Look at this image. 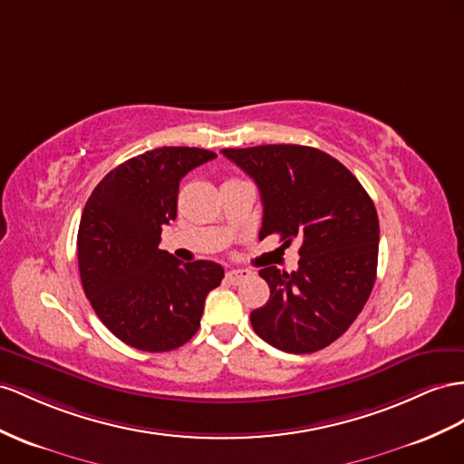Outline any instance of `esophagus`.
I'll list each match as a JSON object with an SVG mask.
<instances>
[{
	"instance_id": "34e87169",
	"label": "esophagus",
	"mask_w": 464,
	"mask_h": 464,
	"mask_svg": "<svg viewBox=\"0 0 464 464\" xmlns=\"http://www.w3.org/2000/svg\"><path fill=\"white\" fill-rule=\"evenodd\" d=\"M248 276H251V270H229L227 275H225V278H227L229 284H241Z\"/></svg>"
}]
</instances>
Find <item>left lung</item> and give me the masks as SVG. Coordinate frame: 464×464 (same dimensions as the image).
<instances>
[{
    "instance_id": "1",
    "label": "left lung",
    "mask_w": 464,
    "mask_h": 464,
    "mask_svg": "<svg viewBox=\"0 0 464 464\" xmlns=\"http://www.w3.org/2000/svg\"><path fill=\"white\" fill-rule=\"evenodd\" d=\"M253 178L263 199L258 237L300 239L298 270L260 268L268 302L251 314L255 334L280 351L315 353L362 312L378 265V216L371 196L337 159L302 145L223 149Z\"/></svg>"
}]
</instances>
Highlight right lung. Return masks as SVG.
<instances>
[{
	"label": "right lung",
	"instance_id": "1",
	"mask_svg": "<svg viewBox=\"0 0 464 464\" xmlns=\"http://www.w3.org/2000/svg\"><path fill=\"white\" fill-rule=\"evenodd\" d=\"M218 154L160 147L119 164L93 188L78 229V268L93 312L129 347L166 353L196 335L206 295L223 268L180 263L160 251L164 225L176 219L178 188Z\"/></svg>",
	"mask_w": 464,
	"mask_h": 464
}]
</instances>
